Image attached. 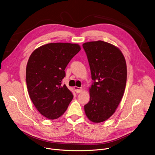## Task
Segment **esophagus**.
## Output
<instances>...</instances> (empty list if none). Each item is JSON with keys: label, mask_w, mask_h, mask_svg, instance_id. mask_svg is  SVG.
<instances>
[{"label": "esophagus", "mask_w": 155, "mask_h": 155, "mask_svg": "<svg viewBox=\"0 0 155 155\" xmlns=\"http://www.w3.org/2000/svg\"><path fill=\"white\" fill-rule=\"evenodd\" d=\"M74 90L77 93H80L83 91V88L82 87H79L77 86L74 87Z\"/></svg>", "instance_id": "1"}]
</instances>
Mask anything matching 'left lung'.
Returning <instances> with one entry per match:
<instances>
[{
	"label": "left lung",
	"mask_w": 155,
	"mask_h": 155,
	"mask_svg": "<svg viewBox=\"0 0 155 155\" xmlns=\"http://www.w3.org/2000/svg\"><path fill=\"white\" fill-rule=\"evenodd\" d=\"M83 47L89 62L91 78L90 99L84 106V112L91 121L101 123L116 111L123 96L127 66L121 50L104 41L86 42Z\"/></svg>",
	"instance_id": "1"
}]
</instances>
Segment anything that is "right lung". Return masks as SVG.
<instances>
[{
    "label": "right lung",
    "instance_id": "add662e5",
    "mask_svg": "<svg viewBox=\"0 0 155 155\" xmlns=\"http://www.w3.org/2000/svg\"><path fill=\"white\" fill-rule=\"evenodd\" d=\"M81 50L78 44L51 43L35 49L26 66V84L29 97L43 116L55 120L67 110L74 96L62 85L65 69Z\"/></svg>",
    "mask_w": 155,
    "mask_h": 155
}]
</instances>
